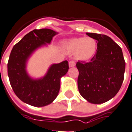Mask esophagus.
Segmentation results:
<instances>
[{
    "mask_svg": "<svg viewBox=\"0 0 132 132\" xmlns=\"http://www.w3.org/2000/svg\"><path fill=\"white\" fill-rule=\"evenodd\" d=\"M76 65L75 62L74 61V60H70V62H69V66H70V67H75Z\"/></svg>",
    "mask_w": 132,
    "mask_h": 132,
    "instance_id": "obj_1",
    "label": "esophagus"
}]
</instances>
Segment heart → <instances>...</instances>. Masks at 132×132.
Here are the masks:
<instances>
[{
  "label": "heart",
  "mask_w": 132,
  "mask_h": 132,
  "mask_svg": "<svg viewBox=\"0 0 132 132\" xmlns=\"http://www.w3.org/2000/svg\"><path fill=\"white\" fill-rule=\"evenodd\" d=\"M65 50L72 53L75 52L76 57L81 60H87L94 56L97 49L96 41L92 37H79L65 41Z\"/></svg>",
  "instance_id": "1"
}]
</instances>
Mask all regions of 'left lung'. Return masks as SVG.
<instances>
[{
	"label": "left lung",
	"instance_id": "left-lung-1",
	"mask_svg": "<svg viewBox=\"0 0 132 132\" xmlns=\"http://www.w3.org/2000/svg\"><path fill=\"white\" fill-rule=\"evenodd\" d=\"M86 35L98 41L97 50L90 62H77L78 88L87 101L101 104L112 98L121 88L125 61L121 48L109 36L96 33Z\"/></svg>",
	"mask_w": 132,
	"mask_h": 132
}]
</instances>
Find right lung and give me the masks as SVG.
<instances>
[{
  "label": "right lung",
  "mask_w": 132,
  "mask_h": 132,
  "mask_svg": "<svg viewBox=\"0 0 132 132\" xmlns=\"http://www.w3.org/2000/svg\"><path fill=\"white\" fill-rule=\"evenodd\" d=\"M57 32L49 29H34L26 34L12 48L7 62V75L12 90L27 104L43 107L51 103L57 96L60 78L69 70L67 60L52 65L43 78L33 79L26 71L27 60L36 49L50 44Z\"/></svg>",
  "instance_id": "right-lung-1"
}]
</instances>
